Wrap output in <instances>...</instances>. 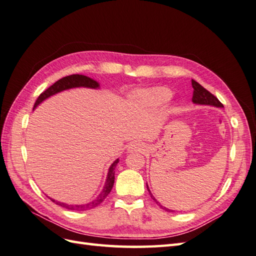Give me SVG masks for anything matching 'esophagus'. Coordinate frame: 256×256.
I'll list each match as a JSON object with an SVG mask.
<instances>
[{
    "instance_id": "obj_1",
    "label": "esophagus",
    "mask_w": 256,
    "mask_h": 256,
    "mask_svg": "<svg viewBox=\"0 0 256 256\" xmlns=\"http://www.w3.org/2000/svg\"><path fill=\"white\" fill-rule=\"evenodd\" d=\"M145 150V145L142 142H132L128 148V152H144Z\"/></svg>"
}]
</instances>
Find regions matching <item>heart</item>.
Here are the masks:
<instances>
[{"instance_id": "obj_1", "label": "heart", "mask_w": 256, "mask_h": 256, "mask_svg": "<svg viewBox=\"0 0 256 256\" xmlns=\"http://www.w3.org/2000/svg\"><path fill=\"white\" fill-rule=\"evenodd\" d=\"M172 98V92L166 88L140 90L130 96V102L142 110L154 111L164 106Z\"/></svg>"}]
</instances>
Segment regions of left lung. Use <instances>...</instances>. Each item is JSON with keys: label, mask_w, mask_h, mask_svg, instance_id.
I'll list each match as a JSON object with an SVG mask.
<instances>
[{"label": "left lung", "mask_w": 256, "mask_h": 256, "mask_svg": "<svg viewBox=\"0 0 256 256\" xmlns=\"http://www.w3.org/2000/svg\"><path fill=\"white\" fill-rule=\"evenodd\" d=\"M192 85L194 88V95H192V102L196 104H208V106H214V107H218V108H222V104L216 98L213 94L210 93L208 90H206L204 88L200 85L198 82H196L194 80H192ZM147 190L149 192L150 196H152V200L158 204L160 208H162L163 210H166L168 212H172V210H170L166 206H161L159 201H156L154 196H152V194L150 192V189L147 185Z\"/></svg>", "instance_id": "8db88e82"}]
</instances>
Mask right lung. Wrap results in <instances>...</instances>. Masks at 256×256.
<instances>
[{"label":"right lung","instance_id":"obj_1","mask_svg":"<svg viewBox=\"0 0 256 256\" xmlns=\"http://www.w3.org/2000/svg\"><path fill=\"white\" fill-rule=\"evenodd\" d=\"M100 88V84H98V82H96L95 80H93V78H90L86 76H82V74L67 76L60 78V80H58L57 82H55L48 90H45L43 93L38 97V100H36V104L34 106V109L36 108L38 104H40L43 100H46V98L53 96L57 93H60V92L69 90V88ZM118 162H119V159H116L112 163V164L110 166L109 171H108V175H107V180H106V182H104V186L102 188V192L98 194L97 198L92 202H88V203H86V204L74 206V204H67V203L56 201V200L52 199V198H50V199L53 202H55L56 204L68 208V210H72V211H85V210L96 208L98 204H100V203L104 199H106V196L110 194L111 189H112V187H114V168L118 164Z\"/></svg>","mask_w":256,"mask_h":256}]
</instances>
